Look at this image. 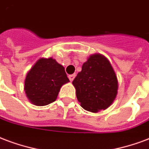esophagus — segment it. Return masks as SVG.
I'll return each instance as SVG.
<instances>
[{"mask_svg": "<svg viewBox=\"0 0 149 149\" xmlns=\"http://www.w3.org/2000/svg\"><path fill=\"white\" fill-rule=\"evenodd\" d=\"M74 77H75V74H69V75H68V78H69L70 81H73L74 79Z\"/></svg>", "mask_w": 149, "mask_h": 149, "instance_id": "34e87169", "label": "esophagus"}]
</instances>
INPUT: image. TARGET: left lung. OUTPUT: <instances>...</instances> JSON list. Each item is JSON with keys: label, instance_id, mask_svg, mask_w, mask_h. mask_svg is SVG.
<instances>
[{"label": "left lung", "instance_id": "1", "mask_svg": "<svg viewBox=\"0 0 149 149\" xmlns=\"http://www.w3.org/2000/svg\"><path fill=\"white\" fill-rule=\"evenodd\" d=\"M72 84L85 110L97 113L110 107L118 93V82L110 61L104 55H90Z\"/></svg>", "mask_w": 149, "mask_h": 149}]
</instances>
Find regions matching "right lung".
<instances>
[{
	"mask_svg": "<svg viewBox=\"0 0 149 149\" xmlns=\"http://www.w3.org/2000/svg\"><path fill=\"white\" fill-rule=\"evenodd\" d=\"M69 81L64 68L55 59L40 58L26 73L24 90L31 104L45 106L54 102L60 88Z\"/></svg>",
	"mask_w": 149,
	"mask_h": 149,
	"instance_id": "right-lung-1",
	"label": "right lung"
}]
</instances>
